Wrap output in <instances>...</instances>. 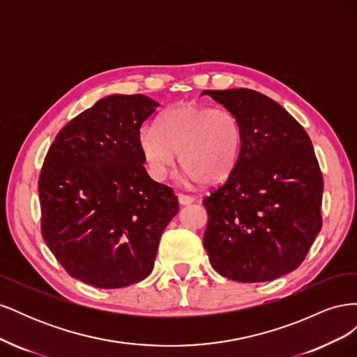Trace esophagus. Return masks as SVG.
Returning a JSON list of instances; mask_svg holds the SVG:
<instances>
[{"instance_id":"esophagus-1","label":"esophagus","mask_w":357,"mask_h":357,"mask_svg":"<svg viewBox=\"0 0 357 357\" xmlns=\"http://www.w3.org/2000/svg\"><path fill=\"white\" fill-rule=\"evenodd\" d=\"M177 197H178V202L181 205H189V204H192L193 201H195V198L190 197V195H185V193H178Z\"/></svg>"}]
</instances>
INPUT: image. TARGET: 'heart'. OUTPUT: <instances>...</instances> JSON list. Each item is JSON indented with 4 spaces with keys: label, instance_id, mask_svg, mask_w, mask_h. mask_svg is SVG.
Here are the masks:
<instances>
[{
    "label": "heart",
    "instance_id": "1",
    "mask_svg": "<svg viewBox=\"0 0 357 357\" xmlns=\"http://www.w3.org/2000/svg\"><path fill=\"white\" fill-rule=\"evenodd\" d=\"M241 143V126L231 112L195 102L172 107L159 119V128L149 125L139 132V152L156 181L167 178L178 152L188 183H219L236 165Z\"/></svg>",
    "mask_w": 357,
    "mask_h": 357
}]
</instances>
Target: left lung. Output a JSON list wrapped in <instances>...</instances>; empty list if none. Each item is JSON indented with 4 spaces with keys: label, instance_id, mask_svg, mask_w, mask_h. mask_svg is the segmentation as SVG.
<instances>
[{
    "label": "left lung",
    "instance_id": "left-lung-1",
    "mask_svg": "<svg viewBox=\"0 0 357 357\" xmlns=\"http://www.w3.org/2000/svg\"><path fill=\"white\" fill-rule=\"evenodd\" d=\"M238 119L243 143L229 177L202 204L204 247L220 275L271 282L296 269L321 229L323 177L305 129L252 89L204 91Z\"/></svg>",
    "mask_w": 357,
    "mask_h": 357
}]
</instances>
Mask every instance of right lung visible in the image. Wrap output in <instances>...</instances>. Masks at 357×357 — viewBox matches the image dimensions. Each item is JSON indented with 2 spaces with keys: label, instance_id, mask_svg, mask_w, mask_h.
Here are the masks:
<instances>
[{
  "label": "right lung",
  "instance_id": "1",
  "mask_svg": "<svg viewBox=\"0 0 357 357\" xmlns=\"http://www.w3.org/2000/svg\"><path fill=\"white\" fill-rule=\"evenodd\" d=\"M159 104L110 95L63 126L43 164L41 235L66 271L100 289L142 282L178 213L169 186L149 177L139 129Z\"/></svg>",
  "mask_w": 357,
  "mask_h": 357
}]
</instances>
